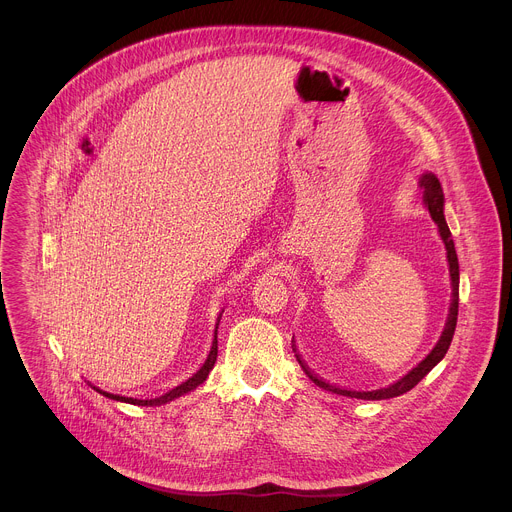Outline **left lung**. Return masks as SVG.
Here are the masks:
<instances>
[{
	"instance_id": "1",
	"label": "left lung",
	"mask_w": 512,
	"mask_h": 512,
	"mask_svg": "<svg viewBox=\"0 0 512 512\" xmlns=\"http://www.w3.org/2000/svg\"><path fill=\"white\" fill-rule=\"evenodd\" d=\"M419 186L423 188V202L431 214V218L435 221L437 229H440V237L446 245V251H448V263H450V279H452V304H450V314H448V322H446V328L440 336V340H437V344L433 346V350L417 364L415 369H411L403 379H399L397 383L385 387V389H377V391H348V389H340L336 385H330L326 383L324 379H320L318 375H314L308 364L302 360L300 354H296L298 362L302 364L304 373L322 389L326 391H332L336 395H344V397H354V399H367V401H381V399H391V397H399L407 391H411L433 367L437 362H440L450 344H452V338H454V330H456V322H458V302H460V265H458V255H456V247H454V241H452V233L448 229V223H446V216H444V190H442V184L440 180H437L431 172L429 174H423L419 178ZM296 350V348H294Z\"/></svg>"
}]
</instances>
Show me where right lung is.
<instances>
[{"mask_svg":"<svg viewBox=\"0 0 512 512\" xmlns=\"http://www.w3.org/2000/svg\"><path fill=\"white\" fill-rule=\"evenodd\" d=\"M218 322H221V316H218ZM216 328H218V324H216ZM216 356H218V342H216V330H214V340H212V348H210V352H208V358L204 360V364L200 367V371H196L186 383H182V385H178L176 389H172V391H168L166 395H162V397H156V399H133V397H121V395H113V393H107V391H101V389H97V387H93V389H97L101 395H105V397H109V399H113V401H121V403H131V405H148V407H154V405H164V403H170V401H174V399H178V397H182V395H186V393H190V391H194L198 385H202L204 381H206V377H208V373L212 371V367H214V362H216Z\"/></svg>","mask_w":512,"mask_h":512,"instance_id":"right-lung-1","label":"right lung"}]
</instances>
